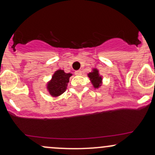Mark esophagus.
I'll return each mask as SVG.
<instances>
[{
    "instance_id": "obj_1",
    "label": "esophagus",
    "mask_w": 155,
    "mask_h": 155,
    "mask_svg": "<svg viewBox=\"0 0 155 155\" xmlns=\"http://www.w3.org/2000/svg\"><path fill=\"white\" fill-rule=\"evenodd\" d=\"M75 74L76 75H77V76H80V75H81V71L80 70H79V71H75Z\"/></svg>"
}]
</instances>
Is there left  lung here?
<instances>
[{
	"label": "left lung",
	"mask_w": 155,
	"mask_h": 155,
	"mask_svg": "<svg viewBox=\"0 0 155 155\" xmlns=\"http://www.w3.org/2000/svg\"><path fill=\"white\" fill-rule=\"evenodd\" d=\"M88 76L90 78V81L95 88H99L102 84V77L100 76L98 73V70L94 68L92 72L88 74Z\"/></svg>",
	"instance_id": "8db88e82"
}]
</instances>
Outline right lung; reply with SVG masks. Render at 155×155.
Here are the masks:
<instances>
[{"instance_id": "1", "label": "right lung", "mask_w": 155, "mask_h": 155, "mask_svg": "<svg viewBox=\"0 0 155 155\" xmlns=\"http://www.w3.org/2000/svg\"><path fill=\"white\" fill-rule=\"evenodd\" d=\"M71 74H66L63 70H58L52 76L51 81L47 84L48 91L53 97H58L66 90L67 84Z\"/></svg>"}]
</instances>
